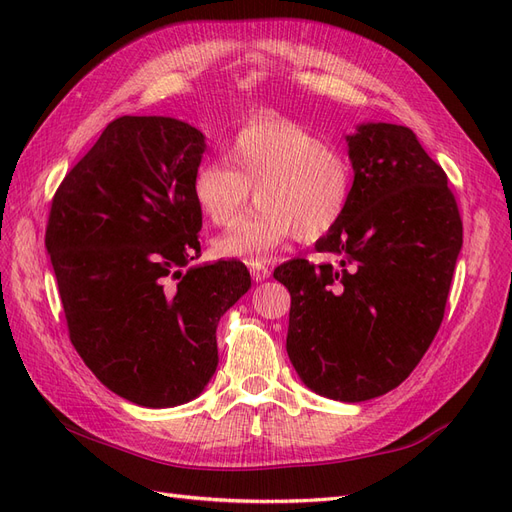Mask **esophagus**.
Returning a JSON list of instances; mask_svg holds the SVG:
<instances>
[{
    "mask_svg": "<svg viewBox=\"0 0 512 512\" xmlns=\"http://www.w3.org/2000/svg\"><path fill=\"white\" fill-rule=\"evenodd\" d=\"M247 267H250V273L256 282H262L267 280V277L271 275V269L267 265V260H250L247 262Z\"/></svg>",
    "mask_w": 512,
    "mask_h": 512,
    "instance_id": "1",
    "label": "esophagus"
}]
</instances>
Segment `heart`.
I'll list each match as a JSON object with an SVG mask.
<instances>
[{"mask_svg": "<svg viewBox=\"0 0 512 512\" xmlns=\"http://www.w3.org/2000/svg\"><path fill=\"white\" fill-rule=\"evenodd\" d=\"M226 162L207 160L192 177L203 218L230 226L250 203L258 207L215 243L222 256L265 260L297 235L316 241L342 222L352 194V166L342 151L290 119H260L224 145Z\"/></svg>", "mask_w": 512, "mask_h": 512, "instance_id": "heart-1", "label": "heart"}]
</instances>
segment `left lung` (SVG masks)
<instances>
[{"instance_id": "8db88e82", "label": "left lung", "mask_w": 512, "mask_h": 512, "mask_svg": "<svg viewBox=\"0 0 512 512\" xmlns=\"http://www.w3.org/2000/svg\"><path fill=\"white\" fill-rule=\"evenodd\" d=\"M350 203L316 250L277 267L290 292L286 350L301 380L329 399L365 401L404 382L436 337L463 243L442 166L395 123L346 136Z\"/></svg>"}]
</instances>
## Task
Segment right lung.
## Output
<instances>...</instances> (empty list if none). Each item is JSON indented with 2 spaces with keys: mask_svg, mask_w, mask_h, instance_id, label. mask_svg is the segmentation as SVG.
<instances>
[{
  "mask_svg": "<svg viewBox=\"0 0 512 512\" xmlns=\"http://www.w3.org/2000/svg\"><path fill=\"white\" fill-rule=\"evenodd\" d=\"M205 147L179 119L117 117L51 200L44 243L70 342L106 389L145 408L203 393L218 322L252 286L239 260L188 267L200 256L192 177Z\"/></svg>",
  "mask_w": 512,
  "mask_h": 512,
  "instance_id": "add662e5",
  "label": "right lung"
}]
</instances>
